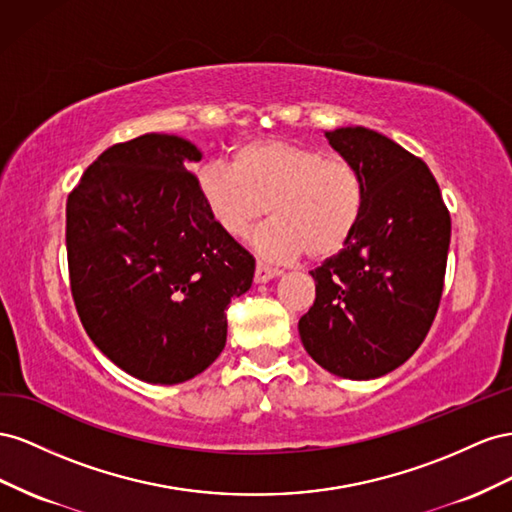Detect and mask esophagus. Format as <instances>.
I'll use <instances>...</instances> for the list:
<instances>
[{
	"label": "esophagus",
	"mask_w": 512,
	"mask_h": 512,
	"mask_svg": "<svg viewBox=\"0 0 512 512\" xmlns=\"http://www.w3.org/2000/svg\"><path fill=\"white\" fill-rule=\"evenodd\" d=\"M276 274H279V270L264 264V261H257V266H255V283H266V281L274 279Z\"/></svg>",
	"instance_id": "34e87169"
}]
</instances>
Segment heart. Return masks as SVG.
Instances as JSON below:
<instances>
[{
  "mask_svg": "<svg viewBox=\"0 0 512 512\" xmlns=\"http://www.w3.org/2000/svg\"><path fill=\"white\" fill-rule=\"evenodd\" d=\"M197 191L212 221L242 238L268 210L255 248L268 259L309 253L324 259L352 240L367 206V182L356 163L306 145L261 139L233 152V167L206 165Z\"/></svg>",
  "mask_w": 512,
  "mask_h": 512,
  "instance_id": "1",
  "label": "heart"
}]
</instances>
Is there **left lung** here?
I'll return each mask as SVG.
<instances>
[{"instance_id":"8db88e82","label":"left lung","mask_w":512,"mask_h":512,"mask_svg":"<svg viewBox=\"0 0 512 512\" xmlns=\"http://www.w3.org/2000/svg\"><path fill=\"white\" fill-rule=\"evenodd\" d=\"M367 182L360 225L311 270L315 302L298 321L309 356L347 379L382 377L425 341L442 300L450 214L433 173L399 143L362 126L326 133Z\"/></svg>"}]
</instances>
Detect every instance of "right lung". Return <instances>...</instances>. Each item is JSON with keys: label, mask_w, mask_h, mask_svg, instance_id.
Instances as JSON below:
<instances>
[{"label": "right lung", "mask_w": 512, "mask_h": 512, "mask_svg": "<svg viewBox=\"0 0 512 512\" xmlns=\"http://www.w3.org/2000/svg\"><path fill=\"white\" fill-rule=\"evenodd\" d=\"M191 141L148 133L115 143L66 203L70 291L85 332L122 371L180 384L227 341L225 309L255 259L218 227L197 191Z\"/></svg>", "instance_id": "1"}]
</instances>
